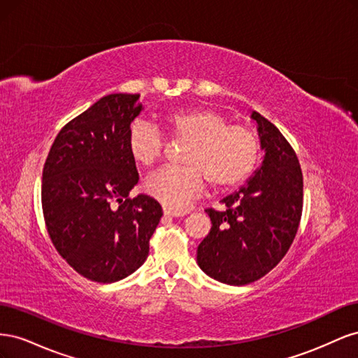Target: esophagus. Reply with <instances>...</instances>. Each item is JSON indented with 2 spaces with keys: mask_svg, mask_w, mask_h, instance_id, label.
Returning a JSON list of instances; mask_svg holds the SVG:
<instances>
[{
  "mask_svg": "<svg viewBox=\"0 0 358 358\" xmlns=\"http://www.w3.org/2000/svg\"><path fill=\"white\" fill-rule=\"evenodd\" d=\"M162 213H164L166 216H183V215H185V212L171 210V209H167V208H164V210H162Z\"/></svg>",
  "mask_w": 358,
  "mask_h": 358,
  "instance_id": "1",
  "label": "esophagus"
}]
</instances>
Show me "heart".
I'll list each match as a JSON object with an SVG mask.
<instances>
[{"mask_svg":"<svg viewBox=\"0 0 358 358\" xmlns=\"http://www.w3.org/2000/svg\"><path fill=\"white\" fill-rule=\"evenodd\" d=\"M167 133L187 143L180 167L155 171L145 182L150 197L171 210H183L204 188L203 179L215 189L233 188L242 183L255 167L258 140L243 125L229 124L222 113L196 107L169 113L164 117ZM128 155L136 164H155L162 152V136L152 124L134 121L127 133Z\"/></svg>","mask_w":358,"mask_h":358,"instance_id":"obj_1","label":"heart"}]
</instances>
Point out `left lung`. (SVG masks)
<instances>
[{
  "mask_svg": "<svg viewBox=\"0 0 358 358\" xmlns=\"http://www.w3.org/2000/svg\"><path fill=\"white\" fill-rule=\"evenodd\" d=\"M262 164L245 185L208 209L212 229L197 248L203 272L229 285H246L268 273L294 241L303 208L299 159L279 129L252 110Z\"/></svg>",
  "mask_w": 358,
  "mask_h": 358,
  "instance_id": "left-lung-1",
  "label": "left lung"
}]
</instances>
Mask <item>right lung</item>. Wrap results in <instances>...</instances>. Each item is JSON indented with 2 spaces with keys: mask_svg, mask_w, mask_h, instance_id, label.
Returning a JSON list of instances; mask_svg holds the SVG:
<instances>
[{
  "mask_svg": "<svg viewBox=\"0 0 358 358\" xmlns=\"http://www.w3.org/2000/svg\"><path fill=\"white\" fill-rule=\"evenodd\" d=\"M140 94H110L58 133L43 169L41 206L53 246L80 273L112 284L142 266L161 206L128 194L138 182L127 133ZM113 202H117L116 208Z\"/></svg>",
  "mask_w": 358,
  "mask_h": 358,
  "instance_id": "obj_1",
  "label": "right lung"
}]
</instances>
